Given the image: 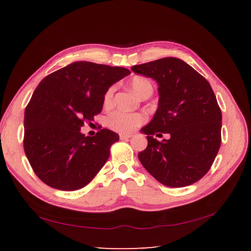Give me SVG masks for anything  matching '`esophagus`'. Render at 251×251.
Returning <instances> with one entry per match:
<instances>
[{"mask_svg":"<svg viewBox=\"0 0 251 251\" xmlns=\"http://www.w3.org/2000/svg\"><path fill=\"white\" fill-rule=\"evenodd\" d=\"M131 137L130 134H120V138L122 140H126V139H129Z\"/></svg>","mask_w":251,"mask_h":251,"instance_id":"obj_1","label":"esophagus"}]
</instances>
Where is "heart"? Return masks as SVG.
<instances>
[{
	"mask_svg": "<svg viewBox=\"0 0 251 251\" xmlns=\"http://www.w3.org/2000/svg\"><path fill=\"white\" fill-rule=\"evenodd\" d=\"M151 85V83L148 81L147 78L141 76H136L132 78L130 83V87L136 95L138 94L140 89H142L145 86ZM114 88L111 87L104 95V104H109L113 97ZM146 121V116L141 113H128V112L124 111H114L108 116V125L115 130L123 131V132H128L137 128L138 126H140L143 122Z\"/></svg>",
	"mask_w": 251,
	"mask_h": 251,
	"instance_id": "obj_1",
	"label": "heart"
}]
</instances>
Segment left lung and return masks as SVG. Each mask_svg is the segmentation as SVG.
<instances>
[{"label":"left lung","instance_id":"1","mask_svg":"<svg viewBox=\"0 0 251 251\" xmlns=\"http://www.w3.org/2000/svg\"><path fill=\"white\" fill-rule=\"evenodd\" d=\"M158 85V106L141 128L148 147L139 161L162 184L182 188L210 169L221 145L222 114L210 84L183 60L174 57L131 67ZM168 133L158 142L154 134Z\"/></svg>","mask_w":251,"mask_h":251}]
</instances>
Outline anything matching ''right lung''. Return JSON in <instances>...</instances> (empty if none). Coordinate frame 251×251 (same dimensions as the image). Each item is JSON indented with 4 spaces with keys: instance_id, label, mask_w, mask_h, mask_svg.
I'll list each match as a JSON object with an SVG mask.
<instances>
[{
    "instance_id": "1",
    "label": "right lung",
    "mask_w": 251,
    "mask_h": 251,
    "mask_svg": "<svg viewBox=\"0 0 251 251\" xmlns=\"http://www.w3.org/2000/svg\"><path fill=\"white\" fill-rule=\"evenodd\" d=\"M128 74L126 68L75 61L37 85L25 111L24 148L44 183L75 191L102 168L119 135L103 128L86 137L81 127L102 110L106 90Z\"/></svg>"
}]
</instances>
